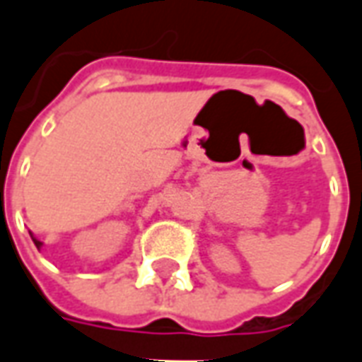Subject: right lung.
Listing matches in <instances>:
<instances>
[{"mask_svg":"<svg viewBox=\"0 0 362 362\" xmlns=\"http://www.w3.org/2000/svg\"><path fill=\"white\" fill-rule=\"evenodd\" d=\"M30 238H33V243H35L36 248H38V250H40V248H42V243H40V240H38V238H35V236H33V233H30Z\"/></svg>","mask_w":362,"mask_h":362,"instance_id":"add662e5","label":"right lung"}]
</instances>
